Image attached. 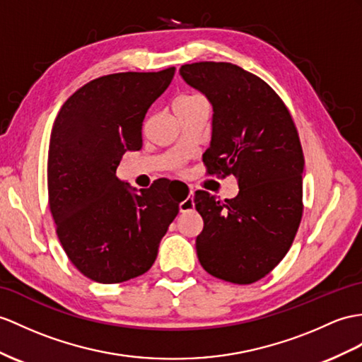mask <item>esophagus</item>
<instances>
[{
	"label": "esophagus",
	"instance_id": "obj_1",
	"mask_svg": "<svg viewBox=\"0 0 362 362\" xmlns=\"http://www.w3.org/2000/svg\"><path fill=\"white\" fill-rule=\"evenodd\" d=\"M195 207V202H193V190L189 192V197L180 202V210L181 211H189Z\"/></svg>",
	"mask_w": 362,
	"mask_h": 362
}]
</instances>
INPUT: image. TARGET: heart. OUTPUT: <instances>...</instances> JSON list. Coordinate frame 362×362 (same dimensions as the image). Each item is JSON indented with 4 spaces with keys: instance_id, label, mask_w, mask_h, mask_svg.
Here are the masks:
<instances>
[{
    "instance_id": "obj_1",
    "label": "heart",
    "mask_w": 362,
    "mask_h": 362,
    "mask_svg": "<svg viewBox=\"0 0 362 362\" xmlns=\"http://www.w3.org/2000/svg\"><path fill=\"white\" fill-rule=\"evenodd\" d=\"M199 100H204V98H201L199 95H181L175 100L173 107H178V105H187V104H192V103L199 101Z\"/></svg>"
}]
</instances>
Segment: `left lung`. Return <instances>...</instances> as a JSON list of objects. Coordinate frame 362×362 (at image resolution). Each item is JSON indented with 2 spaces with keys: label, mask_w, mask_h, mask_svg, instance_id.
<instances>
[{
  "label": "left lung",
  "mask_w": 362,
  "mask_h": 362,
  "mask_svg": "<svg viewBox=\"0 0 362 362\" xmlns=\"http://www.w3.org/2000/svg\"><path fill=\"white\" fill-rule=\"evenodd\" d=\"M184 81L214 107L209 175H235L240 192L218 199L195 193L204 228L197 255L211 276L252 284L286 257L303 218L304 155L283 100L257 75L232 63L184 64Z\"/></svg>",
  "instance_id": "left-lung-1"
}]
</instances>
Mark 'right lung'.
Masks as SVG:
<instances>
[{"instance_id": "obj_1", "label": "right lung", "mask_w": 362, "mask_h": 362, "mask_svg": "<svg viewBox=\"0 0 362 362\" xmlns=\"http://www.w3.org/2000/svg\"><path fill=\"white\" fill-rule=\"evenodd\" d=\"M173 75L169 67L96 78L63 104L52 127L47 189L57 235L74 266L96 283L146 273L180 211L165 180L136 192L117 176L122 155L143 146L146 113Z\"/></svg>"}]
</instances>
